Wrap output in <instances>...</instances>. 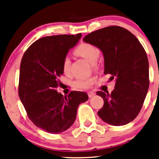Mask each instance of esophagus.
Masks as SVG:
<instances>
[{
  "mask_svg": "<svg viewBox=\"0 0 159 159\" xmlns=\"http://www.w3.org/2000/svg\"><path fill=\"white\" fill-rule=\"evenodd\" d=\"M88 96H89V98H92L93 96H94L95 95H96V93H93V92H88Z\"/></svg>",
  "mask_w": 159,
  "mask_h": 159,
  "instance_id": "34e87169",
  "label": "esophagus"
}]
</instances>
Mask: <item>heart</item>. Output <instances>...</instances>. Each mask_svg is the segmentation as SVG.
Wrapping results in <instances>:
<instances>
[{
    "instance_id": "obj_1",
    "label": "heart",
    "mask_w": 159,
    "mask_h": 159,
    "mask_svg": "<svg viewBox=\"0 0 159 159\" xmlns=\"http://www.w3.org/2000/svg\"><path fill=\"white\" fill-rule=\"evenodd\" d=\"M75 53L78 56L85 58L90 63H95L99 56V50L95 45L90 43H82L75 50ZM70 60L68 57H65L62 62V69L65 74L69 72ZM93 78H79L74 82V86L79 89H87L93 84Z\"/></svg>"
}]
</instances>
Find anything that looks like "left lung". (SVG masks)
<instances>
[{"mask_svg": "<svg viewBox=\"0 0 159 159\" xmlns=\"http://www.w3.org/2000/svg\"><path fill=\"white\" fill-rule=\"evenodd\" d=\"M84 41L103 53L105 75L116 78L114 90L96 94L104 99L99 117L113 125H123L140 113L149 89V62L139 40L125 28L110 26L87 34Z\"/></svg>", "mask_w": 159, "mask_h": 159, "instance_id": "1", "label": "left lung"}]
</instances>
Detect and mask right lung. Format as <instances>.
I'll use <instances>...</instances> for the list:
<instances>
[{
	"instance_id": "add662e5",
	"label": "right lung",
	"mask_w": 159,
	"mask_h": 159,
	"mask_svg": "<svg viewBox=\"0 0 159 159\" xmlns=\"http://www.w3.org/2000/svg\"><path fill=\"white\" fill-rule=\"evenodd\" d=\"M81 34L45 36L27 49L20 65L19 96L29 119L45 132L57 134L74 123L78 105L88 99L84 92L63 96L55 89L63 74L62 62Z\"/></svg>"
}]
</instances>
